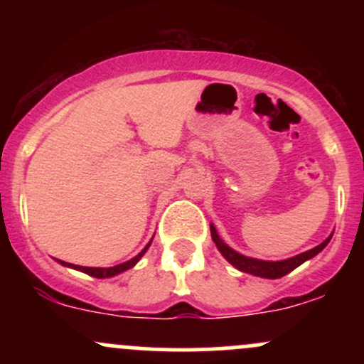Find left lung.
Returning <instances> with one entry per match:
<instances>
[{
	"instance_id": "obj_1",
	"label": "left lung",
	"mask_w": 364,
	"mask_h": 364,
	"mask_svg": "<svg viewBox=\"0 0 364 364\" xmlns=\"http://www.w3.org/2000/svg\"><path fill=\"white\" fill-rule=\"evenodd\" d=\"M211 237H213V241H215L216 248L222 252V255L225 257V259L229 260V262L232 264L234 267H237V269L243 271V273H250V274H255V277H262V278H282V277H285V274L291 273L292 269H296L297 266H301L304 260L311 259V257L317 255L318 252L324 250L326 245H328L329 240H331V236H329L328 240H326L324 243L318 245V247L311 248V250H308L304 253H299V255L292 257V259L278 260V262H267V260L250 259V257H245V255H241V253L234 252L232 248L227 247V245L223 243L222 240H220L218 234H216L215 227H213V225H211Z\"/></svg>"
}]
</instances>
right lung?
<instances>
[{"label": "right lung", "instance_id": "obj_1", "mask_svg": "<svg viewBox=\"0 0 364 364\" xmlns=\"http://www.w3.org/2000/svg\"><path fill=\"white\" fill-rule=\"evenodd\" d=\"M149 245H151V243H148V247H146L144 250L139 253L137 257H134V259H132V260H128V262H123V264H117V266H112V267H84V266H75V264L63 262V260H60V262L65 264V266L73 267V269L84 271V273H87V274H90V277H95V278H109V277H114V274L123 273V271L130 269V267H134L135 264L139 262V259H141V257L146 253V250H148Z\"/></svg>", "mask_w": 364, "mask_h": 364}]
</instances>
